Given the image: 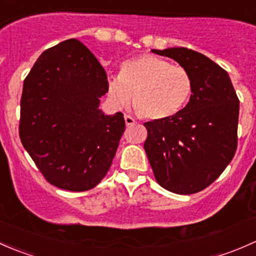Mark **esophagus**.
Masks as SVG:
<instances>
[{
    "mask_svg": "<svg viewBox=\"0 0 256 256\" xmlns=\"http://www.w3.org/2000/svg\"><path fill=\"white\" fill-rule=\"evenodd\" d=\"M125 122H126V126H132V125H135L136 124V120L134 118H131L130 115H125Z\"/></svg>",
    "mask_w": 256,
    "mask_h": 256,
    "instance_id": "obj_1",
    "label": "esophagus"
}]
</instances>
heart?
Segmentation results:
<instances>
[{
  "instance_id": "b5f03b06",
  "label": "heart",
  "mask_w": 256,
  "mask_h": 256,
  "mask_svg": "<svg viewBox=\"0 0 256 256\" xmlns=\"http://www.w3.org/2000/svg\"><path fill=\"white\" fill-rule=\"evenodd\" d=\"M109 95L118 106L131 99L138 112L150 120H164L186 108L193 92L188 70L172 66L152 54H142L124 62L120 76H110Z\"/></svg>"
}]
</instances>
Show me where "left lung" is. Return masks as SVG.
<instances>
[{
  "label": "left lung",
  "mask_w": 256,
  "mask_h": 256,
  "mask_svg": "<svg viewBox=\"0 0 256 256\" xmlns=\"http://www.w3.org/2000/svg\"><path fill=\"white\" fill-rule=\"evenodd\" d=\"M152 53L176 60L193 79L184 109L144 122V151L156 180L177 194L207 188L230 164L238 144L239 99L228 73L204 54L174 47Z\"/></svg>",
  "instance_id": "obj_1"
}]
</instances>
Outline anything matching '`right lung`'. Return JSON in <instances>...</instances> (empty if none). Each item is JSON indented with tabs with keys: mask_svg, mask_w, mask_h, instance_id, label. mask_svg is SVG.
<instances>
[{
	"mask_svg": "<svg viewBox=\"0 0 256 256\" xmlns=\"http://www.w3.org/2000/svg\"><path fill=\"white\" fill-rule=\"evenodd\" d=\"M106 78L94 54L72 38L43 52L24 79L20 141L58 188L92 190L112 166L125 120L99 109Z\"/></svg>",
	"mask_w": 256,
	"mask_h": 256,
	"instance_id": "right-lung-1",
	"label": "right lung"
}]
</instances>
